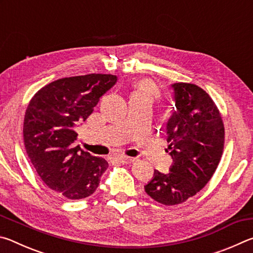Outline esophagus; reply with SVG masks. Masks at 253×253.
Instances as JSON below:
<instances>
[{
	"mask_svg": "<svg viewBox=\"0 0 253 253\" xmlns=\"http://www.w3.org/2000/svg\"><path fill=\"white\" fill-rule=\"evenodd\" d=\"M118 161L122 163V164H130V163H132L135 161L134 157H128V156H118Z\"/></svg>",
	"mask_w": 253,
	"mask_h": 253,
	"instance_id": "esophagus-1",
	"label": "esophagus"
}]
</instances>
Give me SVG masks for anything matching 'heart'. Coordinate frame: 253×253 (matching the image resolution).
I'll use <instances>...</instances> for the list:
<instances>
[{
	"mask_svg": "<svg viewBox=\"0 0 253 253\" xmlns=\"http://www.w3.org/2000/svg\"><path fill=\"white\" fill-rule=\"evenodd\" d=\"M134 93H136V95L147 97L152 100L153 98L156 96V90L151 84L142 83V84H138V87H137V90Z\"/></svg>",
	"mask_w": 253,
	"mask_h": 253,
	"instance_id": "obj_1",
	"label": "heart"
}]
</instances>
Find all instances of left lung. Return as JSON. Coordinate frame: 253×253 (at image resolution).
<instances>
[{"instance_id": "8db88e82", "label": "left lung", "mask_w": 253, "mask_h": 253, "mask_svg": "<svg viewBox=\"0 0 253 253\" xmlns=\"http://www.w3.org/2000/svg\"><path fill=\"white\" fill-rule=\"evenodd\" d=\"M172 116L166 123L173 163L169 173L154 170L145 192L158 203L185 202L207 185L219 165L224 146V126L219 109L202 88L176 83Z\"/></svg>"}]
</instances>
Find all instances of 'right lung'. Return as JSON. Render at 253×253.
I'll list each match as a JSON object with an SVG mask.
<instances>
[{"mask_svg":"<svg viewBox=\"0 0 253 253\" xmlns=\"http://www.w3.org/2000/svg\"><path fill=\"white\" fill-rule=\"evenodd\" d=\"M117 76L91 74L58 79L41 88L30 101L23 124L28 156L42 181L69 200L84 199L99 185L108 163L76 145L77 128Z\"/></svg>","mask_w":253,"mask_h":253,"instance_id":"1","label":"right lung"}]
</instances>
